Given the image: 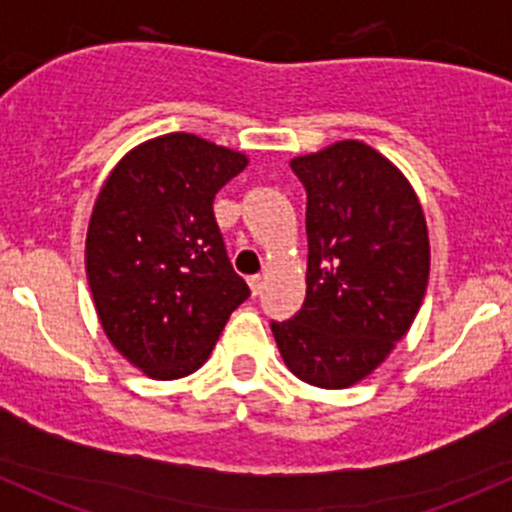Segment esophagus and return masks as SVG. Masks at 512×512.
<instances>
[{
    "mask_svg": "<svg viewBox=\"0 0 512 512\" xmlns=\"http://www.w3.org/2000/svg\"><path fill=\"white\" fill-rule=\"evenodd\" d=\"M247 285H250V292L257 297V294L262 292V287H265V277H262V275L250 277V280H247Z\"/></svg>",
    "mask_w": 512,
    "mask_h": 512,
    "instance_id": "obj_1",
    "label": "esophagus"
}]
</instances>
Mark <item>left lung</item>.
<instances>
[{"label": "left lung", "mask_w": 512, "mask_h": 512, "mask_svg": "<svg viewBox=\"0 0 512 512\" xmlns=\"http://www.w3.org/2000/svg\"><path fill=\"white\" fill-rule=\"evenodd\" d=\"M307 190V297L272 322L282 361L319 389L359 384L409 334L431 272L426 215L384 153L337 141L289 160Z\"/></svg>", "instance_id": "1"}]
</instances>
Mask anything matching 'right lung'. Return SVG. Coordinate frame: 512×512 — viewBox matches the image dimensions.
<instances>
[{"label": "right lung", "mask_w": 512, "mask_h": 512, "mask_svg": "<svg viewBox=\"0 0 512 512\" xmlns=\"http://www.w3.org/2000/svg\"><path fill=\"white\" fill-rule=\"evenodd\" d=\"M247 163L195 133H165L131 148L98 190L84 250L98 322L151 379L198 371L250 297L213 215L215 193Z\"/></svg>", "instance_id": "right-lung-1"}]
</instances>
